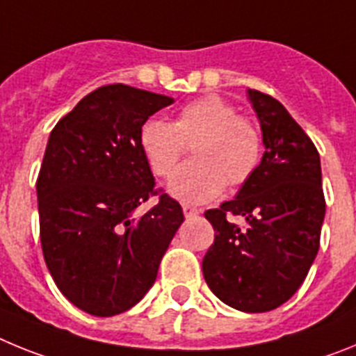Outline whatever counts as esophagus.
Returning a JSON list of instances; mask_svg holds the SVG:
<instances>
[{
  "instance_id": "esophagus-1",
  "label": "esophagus",
  "mask_w": 356,
  "mask_h": 356,
  "mask_svg": "<svg viewBox=\"0 0 356 356\" xmlns=\"http://www.w3.org/2000/svg\"><path fill=\"white\" fill-rule=\"evenodd\" d=\"M197 213H200V210L194 209V207L191 205H184V216L185 217H196Z\"/></svg>"
}]
</instances>
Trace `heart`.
Masks as SVG:
<instances>
[{"label": "heart", "instance_id": "heart-1", "mask_svg": "<svg viewBox=\"0 0 356 356\" xmlns=\"http://www.w3.org/2000/svg\"><path fill=\"white\" fill-rule=\"evenodd\" d=\"M139 146L151 171L172 175L187 146L194 162L176 172L168 185L181 203L201 205L225 191L226 181L238 187L251 180L262 162V134L251 119L217 94L197 97L181 106L175 122L151 118L140 124Z\"/></svg>", "mask_w": 356, "mask_h": 356}]
</instances>
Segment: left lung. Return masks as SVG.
I'll use <instances>...</instances> for the list:
<instances>
[{"label":"left lung","instance_id":"8db88e82","mask_svg":"<svg viewBox=\"0 0 356 356\" xmlns=\"http://www.w3.org/2000/svg\"><path fill=\"white\" fill-rule=\"evenodd\" d=\"M262 130V162L232 201L207 210L216 238L203 259L210 291L241 312L275 310L291 300L319 251L325 221L321 160L278 99L248 89ZM242 215L246 229L227 221Z\"/></svg>","mask_w":356,"mask_h":356}]
</instances>
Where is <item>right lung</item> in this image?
<instances>
[{
	"label": "right lung",
	"instance_id": "obj_1",
	"mask_svg": "<svg viewBox=\"0 0 356 356\" xmlns=\"http://www.w3.org/2000/svg\"><path fill=\"white\" fill-rule=\"evenodd\" d=\"M172 102L105 85L49 134L37 178L44 260L62 294L90 316H118L139 303L184 222L180 203L168 194L134 216L159 193L139 146L140 124Z\"/></svg>",
	"mask_w": 356,
	"mask_h": 356
}]
</instances>
